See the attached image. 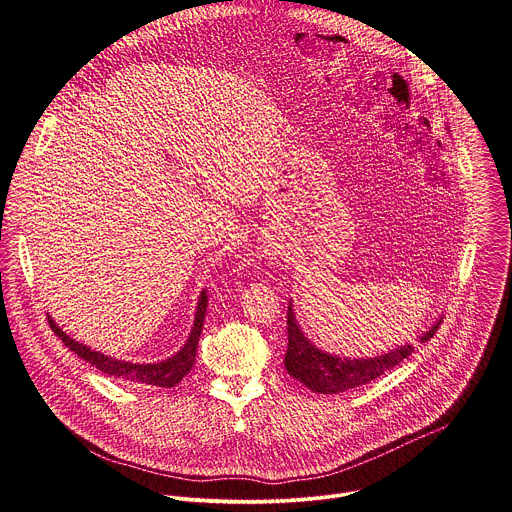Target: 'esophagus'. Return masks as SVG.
<instances>
[{
	"label": "esophagus",
	"mask_w": 512,
	"mask_h": 512,
	"mask_svg": "<svg viewBox=\"0 0 512 512\" xmlns=\"http://www.w3.org/2000/svg\"><path fill=\"white\" fill-rule=\"evenodd\" d=\"M269 255H271V257H273V255H277V253H275V251H273V249H271V251H269Z\"/></svg>",
	"instance_id": "esophagus-1"
}]
</instances>
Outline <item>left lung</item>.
<instances>
[{
    "label": "left lung",
    "mask_w": 512,
    "mask_h": 512,
    "mask_svg": "<svg viewBox=\"0 0 512 512\" xmlns=\"http://www.w3.org/2000/svg\"><path fill=\"white\" fill-rule=\"evenodd\" d=\"M442 320L435 322L419 342H427L440 328ZM415 348L405 344L387 354L373 358H340L336 354H328L318 350L300 330L296 322L291 302L287 306V352H285V369L287 373L304 383L314 393L338 395L360 385H367L387 371L395 369L407 356H411Z\"/></svg>",
    "instance_id": "1"
}]
</instances>
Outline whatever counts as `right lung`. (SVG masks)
I'll list each match as a JSON object with an SVG mask.
<instances>
[{
  "instance_id": "1",
  "label": "right lung",
  "mask_w": 512,
  "mask_h": 512,
  "mask_svg": "<svg viewBox=\"0 0 512 512\" xmlns=\"http://www.w3.org/2000/svg\"><path fill=\"white\" fill-rule=\"evenodd\" d=\"M206 306H208V298L206 291H202L198 298V306H196V316H194V326L190 332V338L186 340V344L182 346V350H178L172 358H166L162 362H150V364H139V362H125V360H117L111 356H105L103 352L91 350L89 346L72 340L70 336H66L56 322L48 316V324L54 330V334L72 350L75 354H79L83 360H87L89 364H93L95 369H99L101 373L115 377V379H123L129 383H143V385H152V387H176L194 367L196 362V348H198V338L204 326V316H206Z\"/></svg>"
}]
</instances>
